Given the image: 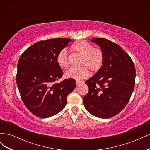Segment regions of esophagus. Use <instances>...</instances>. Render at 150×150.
Returning a JSON list of instances; mask_svg holds the SVG:
<instances>
[{
    "label": "esophagus",
    "instance_id": "esophagus-1",
    "mask_svg": "<svg viewBox=\"0 0 150 150\" xmlns=\"http://www.w3.org/2000/svg\"><path fill=\"white\" fill-rule=\"evenodd\" d=\"M83 83V81H76V85H79V84H81V83Z\"/></svg>",
    "mask_w": 150,
    "mask_h": 150
}]
</instances>
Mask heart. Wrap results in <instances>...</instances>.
Instances as JSON below:
<instances>
[{
	"mask_svg": "<svg viewBox=\"0 0 150 150\" xmlns=\"http://www.w3.org/2000/svg\"><path fill=\"white\" fill-rule=\"evenodd\" d=\"M72 49L81 56L78 68L71 67L67 70L64 76L67 79L81 80L89 74V70L97 72L101 69L104 61V54L101 49L93 47L90 43L79 40L72 46ZM56 62L61 68H65L68 65V57L66 49L58 52L56 56Z\"/></svg>",
	"mask_w": 150,
	"mask_h": 150,
	"instance_id": "heart-1",
	"label": "heart"
}]
</instances>
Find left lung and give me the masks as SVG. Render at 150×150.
Segmentation results:
<instances>
[{
    "label": "left lung",
    "mask_w": 150,
    "mask_h": 150,
    "mask_svg": "<svg viewBox=\"0 0 150 150\" xmlns=\"http://www.w3.org/2000/svg\"><path fill=\"white\" fill-rule=\"evenodd\" d=\"M90 41L101 48L104 61L101 69L86 81L89 92L84 96L83 103L90 114L110 118L120 113L129 100L135 84L134 65L117 44L103 38Z\"/></svg>",
    "instance_id": "obj_1"
}]
</instances>
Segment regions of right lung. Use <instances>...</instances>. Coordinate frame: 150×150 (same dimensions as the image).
<instances>
[{
    "instance_id": "add662e5",
    "label": "right lung",
    "mask_w": 150,
    "mask_h": 150,
    "mask_svg": "<svg viewBox=\"0 0 150 150\" xmlns=\"http://www.w3.org/2000/svg\"><path fill=\"white\" fill-rule=\"evenodd\" d=\"M72 39H51L32 45L18 61L16 81L22 101L28 110L42 118L51 117L66 106L67 96L76 88L72 79L56 81L63 72L56 62L58 52Z\"/></svg>"
}]
</instances>
